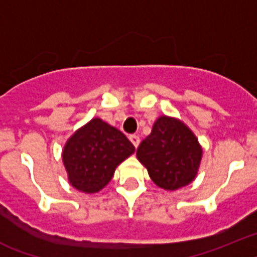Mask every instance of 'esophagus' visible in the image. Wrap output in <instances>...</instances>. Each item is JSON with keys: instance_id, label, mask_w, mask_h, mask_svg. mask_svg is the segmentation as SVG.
<instances>
[{"instance_id": "esophagus-1", "label": "esophagus", "mask_w": 257, "mask_h": 257, "mask_svg": "<svg viewBox=\"0 0 257 257\" xmlns=\"http://www.w3.org/2000/svg\"><path fill=\"white\" fill-rule=\"evenodd\" d=\"M129 140H131V142H132V144H133V146H135L136 149H137L138 145H140V142H141L140 137H138V136H136V135L131 136V137H129Z\"/></svg>"}]
</instances>
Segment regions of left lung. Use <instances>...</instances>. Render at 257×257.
Segmentation results:
<instances>
[{
  "label": "left lung",
  "instance_id": "left-lung-1",
  "mask_svg": "<svg viewBox=\"0 0 257 257\" xmlns=\"http://www.w3.org/2000/svg\"><path fill=\"white\" fill-rule=\"evenodd\" d=\"M203 150L196 136L177 117L163 115L137 149V159L156 186L175 191L195 180Z\"/></svg>",
  "mask_w": 257,
  "mask_h": 257
}]
</instances>
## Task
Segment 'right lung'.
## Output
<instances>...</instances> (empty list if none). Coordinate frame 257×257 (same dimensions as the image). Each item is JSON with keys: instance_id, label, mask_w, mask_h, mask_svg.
<instances>
[{"instance_id": "obj_1", "label": "right lung", "mask_w": 257, "mask_h": 257, "mask_svg": "<svg viewBox=\"0 0 257 257\" xmlns=\"http://www.w3.org/2000/svg\"><path fill=\"white\" fill-rule=\"evenodd\" d=\"M135 151L119 129L94 117L67 140L62 160L71 186L94 194L111 181L117 166Z\"/></svg>"}]
</instances>
